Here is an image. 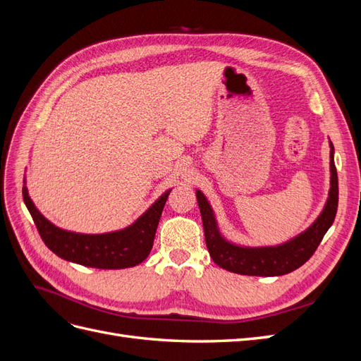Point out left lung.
<instances>
[{
  "mask_svg": "<svg viewBox=\"0 0 361 361\" xmlns=\"http://www.w3.org/2000/svg\"><path fill=\"white\" fill-rule=\"evenodd\" d=\"M330 191L319 216L305 231L289 241L271 247H243L228 243L220 233L212 207L202 191H195L200 207L204 241L212 260L218 267L243 276L274 277L285 276L304 265L321 244L331 227L338 202L337 171L334 166V147L330 141Z\"/></svg>",
  "mask_w": 361,
  "mask_h": 361,
  "instance_id": "obj_1",
  "label": "left lung"
}]
</instances>
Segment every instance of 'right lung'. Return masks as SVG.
Returning <instances> with one entry per match:
<instances>
[{"label":"right lung","mask_w":361,"mask_h":361,"mask_svg":"<svg viewBox=\"0 0 361 361\" xmlns=\"http://www.w3.org/2000/svg\"><path fill=\"white\" fill-rule=\"evenodd\" d=\"M171 190L141 215L135 223L122 231L101 235L75 233L54 226L43 216L28 195L24 185L23 197L45 245L59 257L90 268L122 269L143 262L154 245L159 218Z\"/></svg>","instance_id":"1"}]
</instances>
